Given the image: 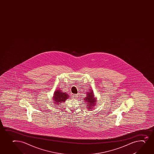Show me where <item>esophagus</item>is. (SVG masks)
I'll use <instances>...</instances> for the list:
<instances>
[{"instance_id": "34e87169", "label": "esophagus", "mask_w": 154, "mask_h": 154, "mask_svg": "<svg viewBox=\"0 0 154 154\" xmlns=\"http://www.w3.org/2000/svg\"><path fill=\"white\" fill-rule=\"evenodd\" d=\"M78 97V95L77 94H74L73 95V98L74 99H76V98H77Z\"/></svg>"}]
</instances>
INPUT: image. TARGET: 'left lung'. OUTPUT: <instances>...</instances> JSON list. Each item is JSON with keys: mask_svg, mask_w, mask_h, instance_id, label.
<instances>
[{"mask_svg": "<svg viewBox=\"0 0 154 154\" xmlns=\"http://www.w3.org/2000/svg\"><path fill=\"white\" fill-rule=\"evenodd\" d=\"M85 102L87 104V106H88L87 108L89 109H93V107L96 104V100L94 97L93 92L92 90H90L89 92H87V95L85 98H84Z\"/></svg>", "mask_w": 154, "mask_h": 154, "instance_id": "1", "label": "left lung"}]
</instances>
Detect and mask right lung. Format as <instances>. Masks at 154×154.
<instances>
[{
  "instance_id": "right-lung-1",
  "label": "right lung",
  "mask_w": 154,
  "mask_h": 154,
  "mask_svg": "<svg viewBox=\"0 0 154 154\" xmlns=\"http://www.w3.org/2000/svg\"><path fill=\"white\" fill-rule=\"evenodd\" d=\"M69 97L68 95L65 92H62V91L58 89L54 93V103L59 105L60 103L65 102L68 98Z\"/></svg>"
}]
</instances>
